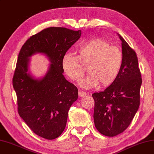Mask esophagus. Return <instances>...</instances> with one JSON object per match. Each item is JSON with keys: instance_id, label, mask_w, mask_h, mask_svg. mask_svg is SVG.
Instances as JSON below:
<instances>
[{"instance_id": "obj_1", "label": "esophagus", "mask_w": 154, "mask_h": 154, "mask_svg": "<svg viewBox=\"0 0 154 154\" xmlns=\"http://www.w3.org/2000/svg\"><path fill=\"white\" fill-rule=\"evenodd\" d=\"M78 94H79V97H85L86 95H87V93H86V92H85V91L80 90V91H79V93H78Z\"/></svg>"}]
</instances>
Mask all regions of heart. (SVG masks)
Here are the masks:
<instances>
[{"label": "heart", "instance_id": "1", "mask_svg": "<svg viewBox=\"0 0 154 154\" xmlns=\"http://www.w3.org/2000/svg\"><path fill=\"white\" fill-rule=\"evenodd\" d=\"M78 55L66 52L61 65L65 74L74 82H79L88 66L89 74L82 81L83 88L90 89L101 85L107 87L115 82L123 63V56L119 47L111 46L108 41L94 38L77 48Z\"/></svg>", "mask_w": 154, "mask_h": 154}]
</instances>
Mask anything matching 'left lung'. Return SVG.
<instances>
[{
    "label": "left lung",
    "mask_w": 154,
    "mask_h": 154,
    "mask_svg": "<svg viewBox=\"0 0 154 154\" xmlns=\"http://www.w3.org/2000/svg\"><path fill=\"white\" fill-rule=\"evenodd\" d=\"M123 63L118 78L104 91L92 94L95 127L105 136L118 135L127 128L139 109L142 83L138 59L121 35Z\"/></svg>",
    "instance_id": "8db88e82"
}]
</instances>
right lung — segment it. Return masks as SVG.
I'll list each match as a JSON object with an SVG mask.
<instances>
[{"mask_svg":"<svg viewBox=\"0 0 154 154\" xmlns=\"http://www.w3.org/2000/svg\"><path fill=\"white\" fill-rule=\"evenodd\" d=\"M81 35V30L48 27L31 36L18 56L13 86L19 114L33 133L48 140L62 134L69 108L77 100L78 89L64 77L61 60ZM37 53L45 54L51 63L40 80L28 70L29 57Z\"/></svg>","mask_w":154,"mask_h":154,"instance_id":"obj_1","label":"right lung"}]
</instances>
